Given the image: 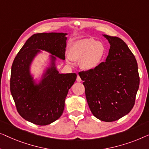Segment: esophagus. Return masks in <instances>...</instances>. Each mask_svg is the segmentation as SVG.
Listing matches in <instances>:
<instances>
[{"instance_id": "esophagus-1", "label": "esophagus", "mask_w": 149, "mask_h": 149, "mask_svg": "<svg viewBox=\"0 0 149 149\" xmlns=\"http://www.w3.org/2000/svg\"><path fill=\"white\" fill-rule=\"evenodd\" d=\"M76 80H77V81H78V82H80V81H81V77H79V75H77Z\"/></svg>"}]
</instances>
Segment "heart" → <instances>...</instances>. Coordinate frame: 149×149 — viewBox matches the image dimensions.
I'll return each mask as SVG.
<instances>
[{
  "mask_svg": "<svg viewBox=\"0 0 149 149\" xmlns=\"http://www.w3.org/2000/svg\"><path fill=\"white\" fill-rule=\"evenodd\" d=\"M106 54L107 47L102 42L93 38L79 39L71 45L67 61L72 65V60L79 61L81 70L92 72L100 67Z\"/></svg>",
  "mask_w": 149,
  "mask_h": 149,
  "instance_id": "obj_1",
  "label": "heart"
}]
</instances>
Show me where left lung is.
Masks as SVG:
<instances>
[{
	"label": "left lung",
	"mask_w": 149,
	"mask_h": 149,
	"mask_svg": "<svg viewBox=\"0 0 149 149\" xmlns=\"http://www.w3.org/2000/svg\"><path fill=\"white\" fill-rule=\"evenodd\" d=\"M102 36L110 49L105 62L92 72L79 73L92 113L110 122L121 118L134 105L140 77L135 56L126 44L116 36Z\"/></svg>",
	"instance_id": "1"
}]
</instances>
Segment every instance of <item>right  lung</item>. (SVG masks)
I'll return each instance as SVG.
<instances>
[{"label": "right lung", "mask_w": 149, "mask_h": 149, "mask_svg": "<svg viewBox=\"0 0 149 149\" xmlns=\"http://www.w3.org/2000/svg\"><path fill=\"white\" fill-rule=\"evenodd\" d=\"M67 35L62 32L32 35L13 63L10 90L17 110L34 124L49 125L61 116L69 90L76 79V74H59L56 69V58L65 59ZM42 51L51 54L49 63L41 76L35 79L31 68Z\"/></svg>", "instance_id": "add662e5"}]
</instances>
